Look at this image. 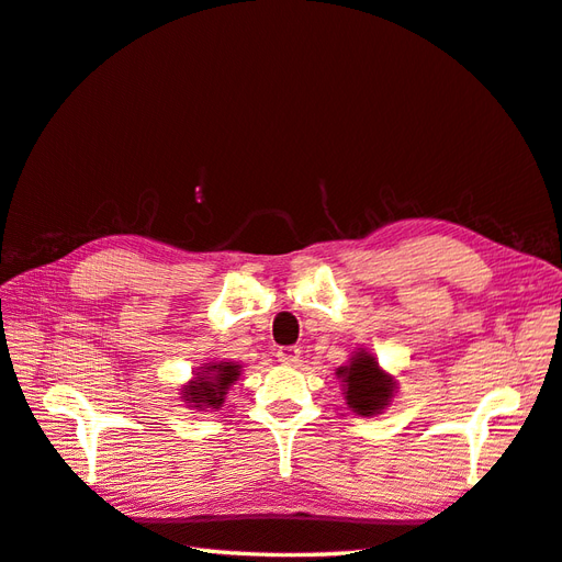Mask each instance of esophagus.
Here are the masks:
<instances>
[{"instance_id":"esophagus-1","label":"esophagus","mask_w":562,"mask_h":562,"mask_svg":"<svg viewBox=\"0 0 562 562\" xmlns=\"http://www.w3.org/2000/svg\"><path fill=\"white\" fill-rule=\"evenodd\" d=\"M277 357L283 366H295L297 361H301V349H297V347H281L277 351Z\"/></svg>"}]
</instances>
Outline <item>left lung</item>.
<instances>
[{
    "label": "left lung",
    "mask_w": 562,
    "mask_h": 562,
    "mask_svg": "<svg viewBox=\"0 0 562 562\" xmlns=\"http://www.w3.org/2000/svg\"><path fill=\"white\" fill-rule=\"evenodd\" d=\"M337 378L347 407L361 417L381 415L385 407H391L397 393V378L387 373L369 349L351 351L349 363L337 369Z\"/></svg>",
    "instance_id": "8db88e82"
}]
</instances>
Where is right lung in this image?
Returning a JSON list of instances; mask_svg holds the SVG:
<instances>
[{"label": "right lung", "mask_w": 562, "mask_h": 562, "mask_svg": "<svg viewBox=\"0 0 562 562\" xmlns=\"http://www.w3.org/2000/svg\"><path fill=\"white\" fill-rule=\"evenodd\" d=\"M243 373V363L239 361H211L199 366L193 371L191 381L181 385V400L184 405L196 412H215L225 403V395L231 391V385Z\"/></svg>", "instance_id": "1"}]
</instances>
